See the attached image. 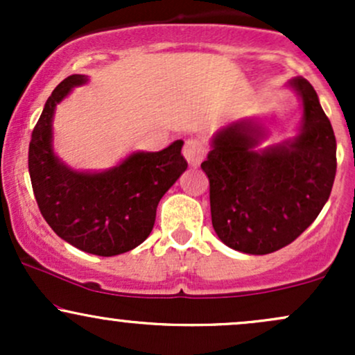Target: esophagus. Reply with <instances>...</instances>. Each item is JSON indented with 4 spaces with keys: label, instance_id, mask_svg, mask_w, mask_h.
<instances>
[{
    "label": "esophagus",
    "instance_id": "obj_1",
    "mask_svg": "<svg viewBox=\"0 0 355 355\" xmlns=\"http://www.w3.org/2000/svg\"><path fill=\"white\" fill-rule=\"evenodd\" d=\"M207 155V150L205 146L198 138H189V140H185V145H183V157L187 158V162L191 166H198L203 162V158H205Z\"/></svg>",
    "mask_w": 355,
    "mask_h": 355
}]
</instances>
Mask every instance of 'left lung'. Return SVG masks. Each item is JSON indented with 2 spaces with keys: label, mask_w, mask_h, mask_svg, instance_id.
Returning a JSON list of instances; mask_svg holds the SVG:
<instances>
[{
  "label": "left lung",
  "mask_w": 355,
  "mask_h": 355,
  "mask_svg": "<svg viewBox=\"0 0 355 355\" xmlns=\"http://www.w3.org/2000/svg\"><path fill=\"white\" fill-rule=\"evenodd\" d=\"M302 100L299 135L257 150L266 132L250 120L232 121L211 138L202 164L210 182L211 225L234 250L266 255L292 243L317 218L336 178V135L315 89L291 80Z\"/></svg>",
  "instance_id": "1"
}]
</instances>
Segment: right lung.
I'll list each match as a JSON object with an SVG mask.
<instances>
[{"label":"right lung","instance_id":"obj_1","mask_svg":"<svg viewBox=\"0 0 355 355\" xmlns=\"http://www.w3.org/2000/svg\"><path fill=\"white\" fill-rule=\"evenodd\" d=\"M88 76L71 75L53 89L33 128L28 152L31 185L40 211L58 237L93 255L132 250L153 229L157 207L185 172L183 141L162 152H135L105 172H76L53 152V115Z\"/></svg>","mask_w":355,"mask_h":355}]
</instances>
